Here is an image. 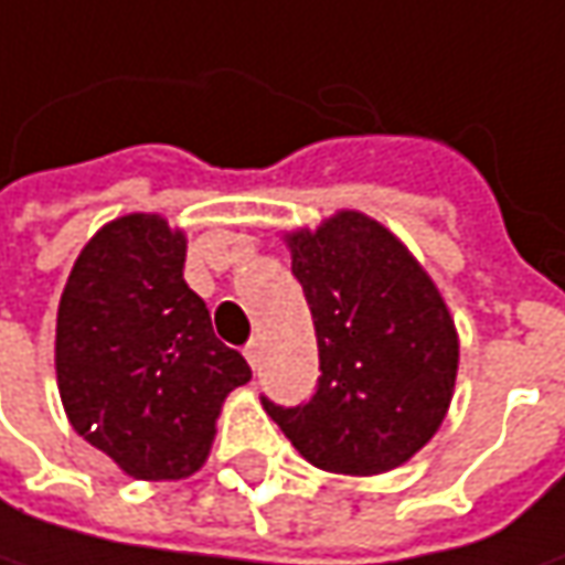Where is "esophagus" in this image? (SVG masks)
I'll use <instances>...</instances> for the list:
<instances>
[{"label": "esophagus", "instance_id": "1", "mask_svg": "<svg viewBox=\"0 0 565 565\" xmlns=\"http://www.w3.org/2000/svg\"><path fill=\"white\" fill-rule=\"evenodd\" d=\"M245 359H248V364L254 371L260 367V342H257V339H250L248 345H245Z\"/></svg>", "mask_w": 565, "mask_h": 565}]
</instances>
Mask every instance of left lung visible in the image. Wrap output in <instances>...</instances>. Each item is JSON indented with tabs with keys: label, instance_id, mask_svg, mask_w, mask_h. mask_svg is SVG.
<instances>
[{
	"label": "left lung",
	"instance_id": "1",
	"mask_svg": "<svg viewBox=\"0 0 565 565\" xmlns=\"http://www.w3.org/2000/svg\"><path fill=\"white\" fill-rule=\"evenodd\" d=\"M292 273L315 317V396L264 408L323 471L380 475L408 462L456 386L459 337L434 279L399 238L359 210L286 235Z\"/></svg>",
	"mask_w": 565,
	"mask_h": 565
}]
</instances>
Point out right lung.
Segmentation results:
<instances>
[{
	"mask_svg": "<svg viewBox=\"0 0 565 565\" xmlns=\"http://www.w3.org/2000/svg\"><path fill=\"white\" fill-rule=\"evenodd\" d=\"M185 232L128 213L77 254L55 317V377L77 434L138 481H179L210 456L250 367L213 337L185 282Z\"/></svg>",
	"mask_w": 565,
	"mask_h": 565,
	"instance_id": "obj_1",
	"label": "right lung"
}]
</instances>
